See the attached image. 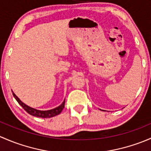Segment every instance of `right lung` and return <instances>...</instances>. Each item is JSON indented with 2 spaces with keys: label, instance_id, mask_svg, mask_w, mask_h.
Instances as JSON below:
<instances>
[{
  "label": "right lung",
  "instance_id": "add662e5",
  "mask_svg": "<svg viewBox=\"0 0 151 151\" xmlns=\"http://www.w3.org/2000/svg\"><path fill=\"white\" fill-rule=\"evenodd\" d=\"M13 96L14 97V98L16 99V100L17 101L18 103L24 108V110H25L27 113H28L29 115H32L33 116H36V117H40V118H51V117H54V116H57V115L60 114V113L62 112V110H63V108H65V100H64V102L61 104L59 107L57 108H54L52 110H38L36 109H34V108H30V107L27 106V105H25L24 103H23L15 95L14 93L13 92Z\"/></svg>",
  "mask_w": 151,
  "mask_h": 151
}]
</instances>
